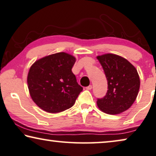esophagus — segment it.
Returning a JSON list of instances; mask_svg holds the SVG:
<instances>
[{
  "label": "esophagus",
  "mask_w": 156,
  "mask_h": 156,
  "mask_svg": "<svg viewBox=\"0 0 156 156\" xmlns=\"http://www.w3.org/2000/svg\"><path fill=\"white\" fill-rule=\"evenodd\" d=\"M92 85H89V86H87V87H86V89L88 90H92Z\"/></svg>",
  "instance_id": "esophagus-1"
}]
</instances>
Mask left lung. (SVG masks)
<instances>
[{
    "mask_svg": "<svg viewBox=\"0 0 156 156\" xmlns=\"http://www.w3.org/2000/svg\"><path fill=\"white\" fill-rule=\"evenodd\" d=\"M108 81V91L98 99L97 106L104 113L116 115L131 107L137 97L140 79L135 67L119 55L104 54L97 57Z\"/></svg>",
    "mask_w": 156,
    "mask_h": 156,
    "instance_id": "8db88e82",
    "label": "left lung"
}]
</instances>
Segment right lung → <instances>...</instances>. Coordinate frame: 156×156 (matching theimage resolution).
I'll return each instance as SVG.
<instances>
[{
    "label": "right lung",
    "instance_id": "1",
    "mask_svg": "<svg viewBox=\"0 0 156 156\" xmlns=\"http://www.w3.org/2000/svg\"><path fill=\"white\" fill-rule=\"evenodd\" d=\"M76 60L62 52L45 56L32 64L27 76L28 88L38 107L55 113L73 106L83 90L71 71Z\"/></svg>",
    "mask_w": 156,
    "mask_h": 156
}]
</instances>
